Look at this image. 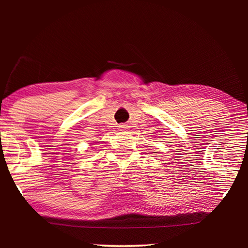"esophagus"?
I'll return each mask as SVG.
<instances>
[{
	"label": "esophagus",
	"instance_id": "1",
	"mask_svg": "<svg viewBox=\"0 0 248 248\" xmlns=\"http://www.w3.org/2000/svg\"><path fill=\"white\" fill-rule=\"evenodd\" d=\"M119 128H120V129H123V128H124V125H120V127H119Z\"/></svg>",
	"mask_w": 248,
	"mask_h": 248
}]
</instances>
